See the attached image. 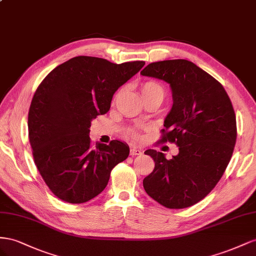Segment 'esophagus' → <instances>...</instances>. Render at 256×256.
<instances>
[{"mask_svg": "<svg viewBox=\"0 0 256 256\" xmlns=\"http://www.w3.org/2000/svg\"><path fill=\"white\" fill-rule=\"evenodd\" d=\"M142 153V152L140 149H137L135 147H132V148H130V156H140Z\"/></svg>", "mask_w": 256, "mask_h": 256, "instance_id": "obj_1", "label": "esophagus"}]
</instances>
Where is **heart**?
Segmentation results:
<instances>
[{
    "mask_svg": "<svg viewBox=\"0 0 256 256\" xmlns=\"http://www.w3.org/2000/svg\"><path fill=\"white\" fill-rule=\"evenodd\" d=\"M140 94L144 98V100H151V98H156L162 102L165 98V91L163 89V86H160L158 82H154V80H146V82H142L140 84ZM128 134L137 138L138 136V132L137 130L132 128L130 130Z\"/></svg>",
    "mask_w": 256,
    "mask_h": 256,
    "instance_id": "1",
    "label": "heart"
}]
</instances>
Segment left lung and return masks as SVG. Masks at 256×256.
<instances>
[{"label": "left lung", "instance_id": "left-lung-1", "mask_svg": "<svg viewBox=\"0 0 256 256\" xmlns=\"http://www.w3.org/2000/svg\"><path fill=\"white\" fill-rule=\"evenodd\" d=\"M140 74L170 84L174 104L160 142L179 147L170 160L162 152L144 151L156 165L144 188L166 208L193 206L216 186L232 156L237 126L232 102L216 79L188 60L153 62Z\"/></svg>", "mask_w": 256, "mask_h": 256}]
</instances>
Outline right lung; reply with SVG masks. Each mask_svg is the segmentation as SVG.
Here are the masks:
<instances>
[{"instance_id":"obj_1","label":"right lung","mask_w":256,"mask_h":256,"mask_svg":"<svg viewBox=\"0 0 256 256\" xmlns=\"http://www.w3.org/2000/svg\"><path fill=\"white\" fill-rule=\"evenodd\" d=\"M144 65L79 56L51 70L36 89L28 109V140L35 165L58 198L70 204L94 198L114 167L128 156V146L119 140L93 146L90 126Z\"/></svg>"}]
</instances>
